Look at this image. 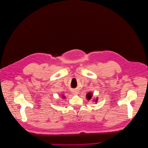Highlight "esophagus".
Listing matches in <instances>:
<instances>
[{
	"instance_id": "obj_1",
	"label": "esophagus",
	"mask_w": 148,
	"mask_h": 148,
	"mask_svg": "<svg viewBox=\"0 0 148 148\" xmlns=\"http://www.w3.org/2000/svg\"><path fill=\"white\" fill-rule=\"evenodd\" d=\"M73 95H78V91L74 90V91H73Z\"/></svg>"
}]
</instances>
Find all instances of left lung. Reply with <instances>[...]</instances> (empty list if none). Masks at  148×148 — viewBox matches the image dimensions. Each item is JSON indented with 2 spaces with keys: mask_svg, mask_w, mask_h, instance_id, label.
<instances>
[{
  "mask_svg": "<svg viewBox=\"0 0 148 148\" xmlns=\"http://www.w3.org/2000/svg\"><path fill=\"white\" fill-rule=\"evenodd\" d=\"M86 97H87V99L88 100H90V99H91V97H92V93H91V92L88 93L87 94V95H86ZM96 102H97V99H96Z\"/></svg>",
  "mask_w": 148,
  "mask_h": 148,
  "instance_id": "1",
  "label": "left lung"
}]
</instances>
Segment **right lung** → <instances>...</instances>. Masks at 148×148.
I'll list each match as a JSON object with an SVG mask.
<instances>
[{
	"mask_svg": "<svg viewBox=\"0 0 148 148\" xmlns=\"http://www.w3.org/2000/svg\"><path fill=\"white\" fill-rule=\"evenodd\" d=\"M62 98H66V97H65V96H62Z\"/></svg>",
	"mask_w": 148,
	"mask_h": 148,
	"instance_id": "add662e5",
	"label": "right lung"
}]
</instances>
